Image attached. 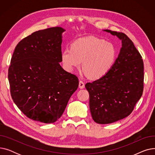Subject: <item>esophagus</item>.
<instances>
[{
  "label": "esophagus",
  "mask_w": 155,
  "mask_h": 155,
  "mask_svg": "<svg viewBox=\"0 0 155 155\" xmlns=\"http://www.w3.org/2000/svg\"><path fill=\"white\" fill-rule=\"evenodd\" d=\"M85 87V84L84 82H82V81H80L79 82V88H84Z\"/></svg>",
  "instance_id": "obj_1"
}]
</instances>
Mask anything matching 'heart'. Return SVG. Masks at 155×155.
I'll use <instances>...</instances> for the list:
<instances>
[{"label":"heart","mask_w":155,"mask_h":155,"mask_svg":"<svg viewBox=\"0 0 155 155\" xmlns=\"http://www.w3.org/2000/svg\"><path fill=\"white\" fill-rule=\"evenodd\" d=\"M116 58L115 46L94 36L80 38L71 48L64 49L61 60L65 69L71 71L82 61L84 73L92 79L100 78L110 70Z\"/></svg>","instance_id":"1"}]
</instances>
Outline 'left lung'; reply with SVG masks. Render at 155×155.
I'll list each match as a JSON object with an SVG mask.
<instances>
[{
	"label": "left lung",
	"mask_w": 155,
	"mask_h": 155,
	"mask_svg": "<svg viewBox=\"0 0 155 155\" xmlns=\"http://www.w3.org/2000/svg\"><path fill=\"white\" fill-rule=\"evenodd\" d=\"M122 43L117 59L110 70L99 79L87 83L92 119L102 124L113 123L131 114L143 92L142 57L125 34L104 29Z\"/></svg>",
	"instance_id": "1"
}]
</instances>
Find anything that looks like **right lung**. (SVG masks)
<instances>
[{
	"label": "right lung",
	"instance_id": "1",
	"mask_svg": "<svg viewBox=\"0 0 155 155\" xmlns=\"http://www.w3.org/2000/svg\"><path fill=\"white\" fill-rule=\"evenodd\" d=\"M64 31L61 27L50 28L22 39L8 72L15 105L28 117L43 123L58 120L78 87L77 77L60 64Z\"/></svg>",
	"mask_w": 155,
	"mask_h": 155
}]
</instances>
